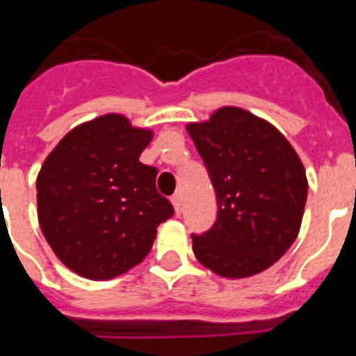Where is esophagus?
Returning a JSON list of instances; mask_svg holds the SVG:
<instances>
[{
  "label": "esophagus",
  "mask_w": 356,
  "mask_h": 356,
  "mask_svg": "<svg viewBox=\"0 0 356 356\" xmlns=\"http://www.w3.org/2000/svg\"><path fill=\"white\" fill-rule=\"evenodd\" d=\"M172 203H173V209H175V214L181 216V212H183V197H181V194L173 195Z\"/></svg>",
  "instance_id": "esophagus-1"
}]
</instances>
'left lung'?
<instances>
[{"label":"left lung","instance_id":"1","mask_svg":"<svg viewBox=\"0 0 356 356\" xmlns=\"http://www.w3.org/2000/svg\"><path fill=\"white\" fill-rule=\"evenodd\" d=\"M186 129L218 201L216 223L192 234L195 257L229 279L268 270L301 227L309 190L303 162L271 123L243 108L223 107Z\"/></svg>","mask_w":356,"mask_h":356}]
</instances>
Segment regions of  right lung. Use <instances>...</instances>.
<instances>
[{
    "label": "right lung",
    "instance_id": "right-lung-1",
    "mask_svg": "<svg viewBox=\"0 0 356 356\" xmlns=\"http://www.w3.org/2000/svg\"><path fill=\"white\" fill-rule=\"evenodd\" d=\"M153 133L105 114L72 129L36 179L38 222L70 270L113 279L144 260L173 205L156 192V168L140 153Z\"/></svg>",
    "mask_w": 356,
    "mask_h": 356
}]
</instances>
